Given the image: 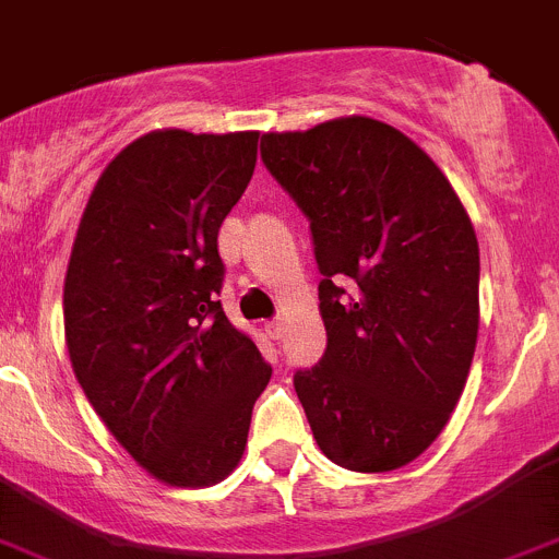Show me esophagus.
I'll return each instance as SVG.
<instances>
[{"instance_id":"34e87169","label":"esophagus","mask_w":559,"mask_h":559,"mask_svg":"<svg viewBox=\"0 0 559 559\" xmlns=\"http://www.w3.org/2000/svg\"><path fill=\"white\" fill-rule=\"evenodd\" d=\"M265 332H269V337H274V341H283L285 335V321L283 319H274L265 324Z\"/></svg>"}]
</instances>
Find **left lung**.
Returning a JSON list of instances; mask_svg holds the SVG:
<instances>
[{"instance_id": "obj_1", "label": "left lung", "mask_w": 559, "mask_h": 559, "mask_svg": "<svg viewBox=\"0 0 559 559\" xmlns=\"http://www.w3.org/2000/svg\"><path fill=\"white\" fill-rule=\"evenodd\" d=\"M260 157L310 222L324 276L326 352L294 373L316 443L349 471L402 468L447 427L477 349L468 213L421 146L366 116L265 132Z\"/></svg>"}]
</instances>
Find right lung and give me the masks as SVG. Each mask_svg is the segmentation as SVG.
I'll list each match as a JSON object with an SVG mask.
<instances>
[{
    "label": "right lung",
    "mask_w": 559,
    "mask_h": 559,
    "mask_svg": "<svg viewBox=\"0 0 559 559\" xmlns=\"http://www.w3.org/2000/svg\"><path fill=\"white\" fill-rule=\"evenodd\" d=\"M260 132L155 130L107 163L63 288L71 368L112 438L174 488L240 463L271 366L218 301V229L258 163Z\"/></svg>",
    "instance_id": "add662e5"
}]
</instances>
